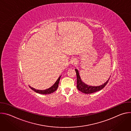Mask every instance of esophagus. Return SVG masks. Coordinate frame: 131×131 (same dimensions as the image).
Segmentation results:
<instances>
[{"label": "esophagus", "mask_w": 131, "mask_h": 131, "mask_svg": "<svg viewBox=\"0 0 131 131\" xmlns=\"http://www.w3.org/2000/svg\"><path fill=\"white\" fill-rule=\"evenodd\" d=\"M70 63L72 65H76L77 64V60L76 59H73L70 61Z\"/></svg>", "instance_id": "obj_1"}]
</instances>
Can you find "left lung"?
I'll return each instance as SVG.
<instances>
[{
    "mask_svg": "<svg viewBox=\"0 0 131 131\" xmlns=\"http://www.w3.org/2000/svg\"><path fill=\"white\" fill-rule=\"evenodd\" d=\"M75 71L77 74V88L78 90L82 92V93H85V94H91V93H93L96 92L97 91H100L102 89H103L106 85L108 82V81L109 80V79L103 85H101L100 86H90L86 84H85L84 82H83L81 79V78L80 77L79 73L78 72V70L76 69H75Z\"/></svg>",
    "mask_w": 131,
    "mask_h": 131,
    "instance_id": "8db88e82",
    "label": "left lung"
}]
</instances>
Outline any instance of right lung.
Segmentation results:
<instances>
[{"label": "right lung", "instance_id": "right-lung-1", "mask_svg": "<svg viewBox=\"0 0 131 131\" xmlns=\"http://www.w3.org/2000/svg\"><path fill=\"white\" fill-rule=\"evenodd\" d=\"M61 77V76L59 77V78L57 80V81L55 82V83L51 87H50V88L47 89L46 90H36V89H34V88H32V87H31L30 86H29V88L31 90H32L33 91H34L36 93H39V94H51V93L54 92V91H55L56 90H57V89L58 88V86H59V82H60V80Z\"/></svg>", "mask_w": 131, "mask_h": 131}]
</instances>
